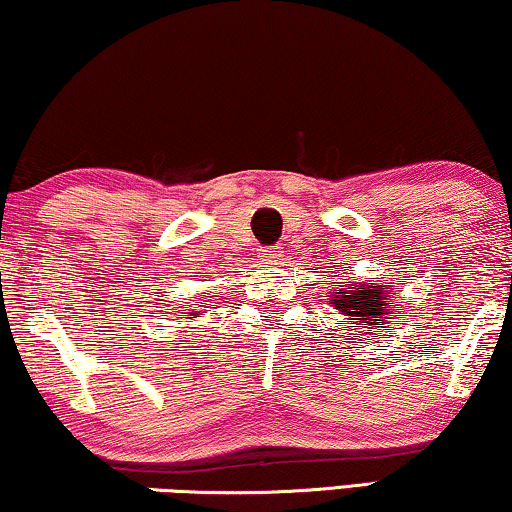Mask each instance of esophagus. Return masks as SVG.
Returning <instances> with one entry per match:
<instances>
[{
  "label": "esophagus",
  "mask_w": 512,
  "mask_h": 512,
  "mask_svg": "<svg viewBox=\"0 0 512 512\" xmlns=\"http://www.w3.org/2000/svg\"><path fill=\"white\" fill-rule=\"evenodd\" d=\"M261 258L265 263H277L282 258V251H279V247H263Z\"/></svg>",
  "instance_id": "esophagus-1"
}]
</instances>
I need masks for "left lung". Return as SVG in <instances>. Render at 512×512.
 <instances>
[{"mask_svg":"<svg viewBox=\"0 0 512 512\" xmlns=\"http://www.w3.org/2000/svg\"><path fill=\"white\" fill-rule=\"evenodd\" d=\"M328 305H333L335 310L345 314V317L359 319L361 328H384V331H389L387 319L391 317V298L380 289V286L345 282L342 289H338L331 298H328ZM373 338H377V335H373Z\"/></svg>","mask_w":512,"mask_h":512,"instance_id":"obj_1","label":"left lung"}]
</instances>
